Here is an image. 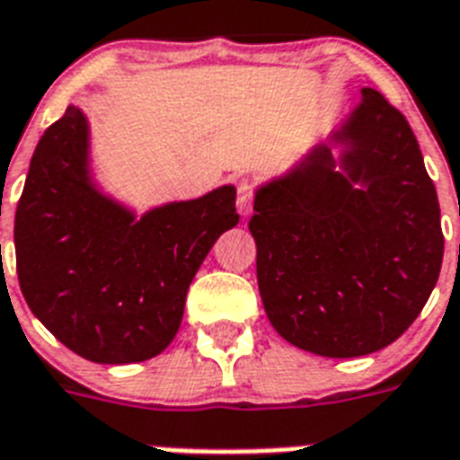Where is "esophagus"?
I'll use <instances>...</instances> for the list:
<instances>
[{"label": "esophagus", "instance_id": "obj_1", "mask_svg": "<svg viewBox=\"0 0 460 460\" xmlns=\"http://www.w3.org/2000/svg\"><path fill=\"white\" fill-rule=\"evenodd\" d=\"M237 213L242 218L252 213V184H247V181H242L237 187Z\"/></svg>", "mask_w": 460, "mask_h": 460}]
</instances>
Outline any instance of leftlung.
I'll return each instance as SVG.
<instances>
[{
	"label": "left lung",
	"mask_w": 460,
	"mask_h": 460,
	"mask_svg": "<svg viewBox=\"0 0 460 460\" xmlns=\"http://www.w3.org/2000/svg\"><path fill=\"white\" fill-rule=\"evenodd\" d=\"M249 233L273 329L322 358L394 343L429 300L444 234L411 124L375 88L323 144L256 184Z\"/></svg>",
	"instance_id": "1"
}]
</instances>
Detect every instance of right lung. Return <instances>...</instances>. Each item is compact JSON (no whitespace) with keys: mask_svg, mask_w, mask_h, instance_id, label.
<instances>
[{"mask_svg":"<svg viewBox=\"0 0 460 460\" xmlns=\"http://www.w3.org/2000/svg\"><path fill=\"white\" fill-rule=\"evenodd\" d=\"M223 184L138 216L95 180L91 124L69 105L35 148L13 223L21 293L45 329L101 365L144 362L172 343L199 266L237 226Z\"/></svg>","mask_w":460,"mask_h":460,"instance_id":"1","label":"right lung"}]
</instances>
